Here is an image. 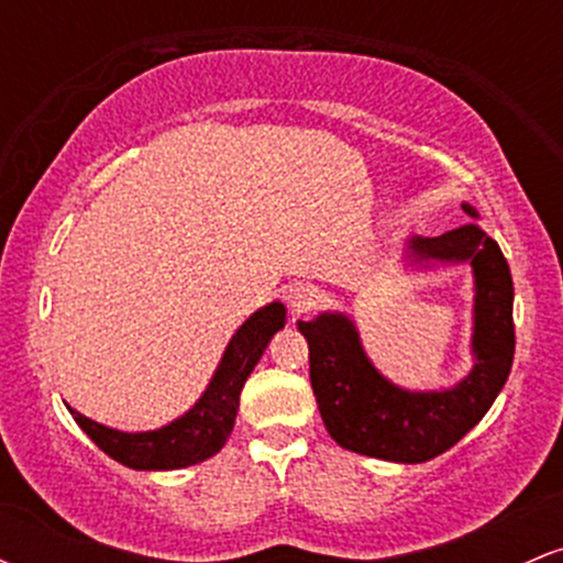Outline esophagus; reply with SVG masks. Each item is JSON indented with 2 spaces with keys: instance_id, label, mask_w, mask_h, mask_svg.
<instances>
[{
  "instance_id": "1",
  "label": "esophagus",
  "mask_w": 563,
  "mask_h": 563,
  "mask_svg": "<svg viewBox=\"0 0 563 563\" xmlns=\"http://www.w3.org/2000/svg\"><path fill=\"white\" fill-rule=\"evenodd\" d=\"M286 301H288L290 312H294L296 318H301V314H307L309 309L318 307L320 290L314 286H309V283H294V286L286 290Z\"/></svg>"
}]
</instances>
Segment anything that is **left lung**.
Segmentation results:
<instances>
[{
	"instance_id": "left-lung-1",
	"label": "left lung",
	"mask_w": 563,
	"mask_h": 563,
	"mask_svg": "<svg viewBox=\"0 0 563 563\" xmlns=\"http://www.w3.org/2000/svg\"><path fill=\"white\" fill-rule=\"evenodd\" d=\"M471 219L479 211L463 203ZM405 267L471 264L474 331L471 371L448 389L412 391L391 384L365 354L344 312H320L299 331L309 344V380L328 434L344 450L391 463H426L482 421L514 365V280L500 245L471 222L439 238H407Z\"/></svg>"
}]
</instances>
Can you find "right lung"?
Here are the masks:
<instances>
[{"label":"right lung","instance_id":"obj_1","mask_svg":"<svg viewBox=\"0 0 563 563\" xmlns=\"http://www.w3.org/2000/svg\"><path fill=\"white\" fill-rule=\"evenodd\" d=\"M280 328H286L283 301H273L267 307L256 309L232 333L214 376L196 399V405L179 418H174L172 423L161 426V429L119 431L81 416L70 405L66 407L84 434L92 439L106 455L119 461L121 466L134 471H174L196 466V463L209 461L211 455H217L224 448V442L232 434V426H235L245 378L251 376L269 339Z\"/></svg>","mask_w":563,"mask_h":563}]
</instances>
